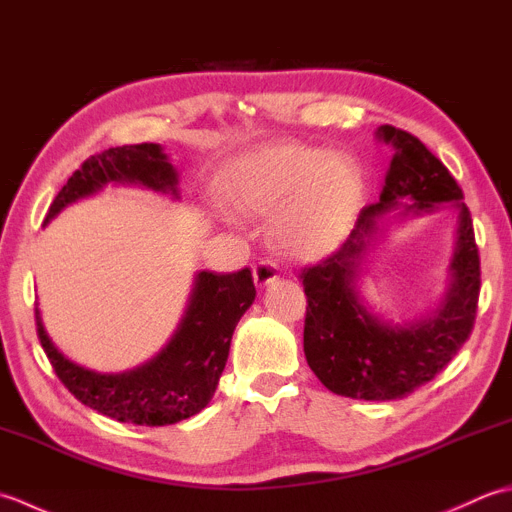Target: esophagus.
Returning <instances> with one entry per match:
<instances>
[{
  "instance_id": "obj_1",
  "label": "esophagus",
  "mask_w": 512,
  "mask_h": 512,
  "mask_svg": "<svg viewBox=\"0 0 512 512\" xmlns=\"http://www.w3.org/2000/svg\"><path fill=\"white\" fill-rule=\"evenodd\" d=\"M279 277L277 273V266L270 264L268 259H262V262H257L253 268V281L257 288H266L273 284V281Z\"/></svg>"
}]
</instances>
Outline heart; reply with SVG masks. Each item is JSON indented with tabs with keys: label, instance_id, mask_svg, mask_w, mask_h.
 <instances>
[{
	"label": "heart",
	"instance_id": "obj_1",
	"mask_svg": "<svg viewBox=\"0 0 512 512\" xmlns=\"http://www.w3.org/2000/svg\"><path fill=\"white\" fill-rule=\"evenodd\" d=\"M222 193L231 211L273 217L281 253L314 262L339 246L365 198V176L350 156L301 143H270L228 165Z\"/></svg>",
	"mask_w": 512,
	"mask_h": 512
}]
</instances>
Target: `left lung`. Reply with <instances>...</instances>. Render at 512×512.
I'll return each instance as SVG.
<instances>
[{
  "mask_svg": "<svg viewBox=\"0 0 512 512\" xmlns=\"http://www.w3.org/2000/svg\"><path fill=\"white\" fill-rule=\"evenodd\" d=\"M391 149L380 202L369 204L347 242L325 262L303 270L308 297L303 352L330 391L358 400H396L429 383L469 339L480 297V255L462 189L416 136L391 125L374 132ZM449 208L456 215L448 286L422 318L394 322L360 292L364 266L391 221Z\"/></svg>",
  "mask_w": 512,
  "mask_h": 512,
  "instance_id": "8db88e82",
  "label": "left lung"
}]
</instances>
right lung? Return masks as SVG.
Instances as JSON below:
<instances>
[{
    "mask_svg": "<svg viewBox=\"0 0 512 512\" xmlns=\"http://www.w3.org/2000/svg\"><path fill=\"white\" fill-rule=\"evenodd\" d=\"M107 184L140 187L180 200L178 169L171 165L165 147L156 143L112 147L88 158L72 173L50 204L43 226L65 206L96 195ZM255 295L248 268L231 275L200 270L193 277L178 328L165 347L143 365L116 374L96 372L65 356L46 332L39 303L35 308L37 334L59 380L85 407L118 422L165 427L209 405L224 372L235 325L253 306Z\"/></svg>",
    "mask_w": 512,
    "mask_h": 512,
    "instance_id": "obj_1",
    "label": "right lung"
}]
</instances>
